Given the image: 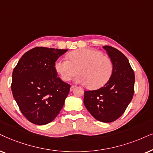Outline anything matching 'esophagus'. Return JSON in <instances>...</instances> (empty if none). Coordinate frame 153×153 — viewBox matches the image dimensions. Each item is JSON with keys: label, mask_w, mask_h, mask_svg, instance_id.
Here are the masks:
<instances>
[{"label": "esophagus", "mask_w": 153, "mask_h": 153, "mask_svg": "<svg viewBox=\"0 0 153 153\" xmlns=\"http://www.w3.org/2000/svg\"><path fill=\"white\" fill-rule=\"evenodd\" d=\"M75 87H76V86H75V85H72V86H71V88H70V91H72L73 90V89H74L75 88Z\"/></svg>", "instance_id": "1"}]
</instances>
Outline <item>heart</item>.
<instances>
[{"label": "heart", "mask_w": 153, "mask_h": 153, "mask_svg": "<svg viewBox=\"0 0 153 153\" xmlns=\"http://www.w3.org/2000/svg\"><path fill=\"white\" fill-rule=\"evenodd\" d=\"M68 58H60L55 63L56 72L63 80H70L78 71L75 82L95 89L103 87L111 78L113 63L99 51L80 49L71 52Z\"/></svg>", "instance_id": "obj_1"}]
</instances>
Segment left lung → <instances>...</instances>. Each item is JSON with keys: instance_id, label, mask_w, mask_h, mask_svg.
<instances>
[{"instance_id": "left-lung-1", "label": "left lung", "mask_w": 153, "mask_h": 153, "mask_svg": "<svg viewBox=\"0 0 153 153\" xmlns=\"http://www.w3.org/2000/svg\"><path fill=\"white\" fill-rule=\"evenodd\" d=\"M103 48L113 63V73L103 87L85 91L84 104L96 120L108 123L120 117L131 102L135 76L129 60L120 51L111 46Z\"/></svg>"}]
</instances>
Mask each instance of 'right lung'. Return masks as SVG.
Returning a JSON list of instances; mask_svg holds the SVG:
<instances>
[{
	"label": "right lung",
	"instance_id": "add662e5",
	"mask_svg": "<svg viewBox=\"0 0 153 153\" xmlns=\"http://www.w3.org/2000/svg\"><path fill=\"white\" fill-rule=\"evenodd\" d=\"M68 50L35 48L22 56L13 72L11 89L22 113L30 123L44 125L64 106L71 85L57 77L55 62Z\"/></svg>",
	"mask_w": 153,
	"mask_h": 153
}]
</instances>
